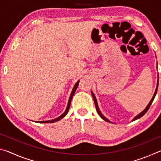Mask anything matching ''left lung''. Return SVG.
<instances>
[{"mask_svg":"<svg viewBox=\"0 0 161 161\" xmlns=\"http://www.w3.org/2000/svg\"><path fill=\"white\" fill-rule=\"evenodd\" d=\"M158 82H157V86H156V91H155V93H154V94H153V98L151 99V102H149V103L148 105H147V107H146V108L145 109H144L142 112H141L139 114H138L137 116H135L134 117V119H133L132 121H135V120H136V119H140L141 117H142L144 114H145L147 111H148V110L149 109V108H150V107H151V103H153V100H154V98H155V97H156V93H157V91H158ZM92 97H93V99H94V103H95V107H96V109H97V112H98V114H99V115L100 116V117L101 118H102V119H103L104 120V121H107V122H111L108 119H107V118H106V117L103 115V114L101 113V111H100V110H99V107H98V103H97V99H96V97H95V96H94V94H93V92H92Z\"/></svg>","mask_w":161,"mask_h":161,"instance_id":"obj_1","label":"left lung"}]
</instances>
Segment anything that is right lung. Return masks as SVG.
<instances>
[{
  "label": "right lung",
  "instance_id": "right-lung-1",
  "mask_svg": "<svg viewBox=\"0 0 161 161\" xmlns=\"http://www.w3.org/2000/svg\"><path fill=\"white\" fill-rule=\"evenodd\" d=\"M79 82H80V81H77V82L75 84V85L74 86V87H73V89L72 91V93H71L70 94V97H69V101H68V103H67V108L66 110H65L64 112L62 114V115L58 117L57 119H54L53 120H50V121H37V123H42V124H45V123H54V122L55 121H59V120L62 119V118H64V117L67 115L68 111H69V108L70 107V104H71V101H72V99L73 96H74V94L75 93L76 90H77V87H78V85H79Z\"/></svg>",
  "mask_w": 161,
  "mask_h": 161
}]
</instances>
